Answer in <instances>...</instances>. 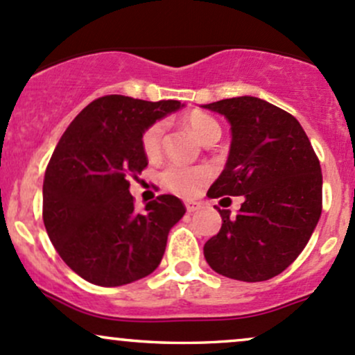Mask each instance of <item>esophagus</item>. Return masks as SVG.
<instances>
[{
    "label": "esophagus",
    "mask_w": 355,
    "mask_h": 355,
    "mask_svg": "<svg viewBox=\"0 0 355 355\" xmlns=\"http://www.w3.org/2000/svg\"><path fill=\"white\" fill-rule=\"evenodd\" d=\"M200 207H202V205L198 204V202H185V209H187V212H189V214L197 212V210Z\"/></svg>",
    "instance_id": "34e87169"
}]
</instances>
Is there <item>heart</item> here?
I'll return each instance as SVG.
<instances>
[{
  "mask_svg": "<svg viewBox=\"0 0 355 355\" xmlns=\"http://www.w3.org/2000/svg\"><path fill=\"white\" fill-rule=\"evenodd\" d=\"M185 124L202 145L220 138L219 123L205 112H192V114L187 116ZM163 135H165V123H162V121L151 124L143 135V150L150 158L158 157L159 151H162ZM209 177L210 171L204 166H185L178 165V163H171L162 173V180L166 189L182 197H192L193 193H197V190L209 180Z\"/></svg>",
  "mask_w": 355,
  "mask_h": 355,
  "instance_id": "1",
  "label": "heart"
}]
</instances>
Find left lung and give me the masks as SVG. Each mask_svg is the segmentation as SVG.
Here are the masks:
<instances>
[{
	"label": "left lung",
	"instance_id": "8db88e82",
	"mask_svg": "<svg viewBox=\"0 0 355 355\" xmlns=\"http://www.w3.org/2000/svg\"><path fill=\"white\" fill-rule=\"evenodd\" d=\"M231 124L224 170L207 196H243L236 217L219 210L220 231L205 243L214 271L264 282L285 271L306 246L322 214V170L302 124L252 96L202 106Z\"/></svg>",
	"mask_w": 355,
	"mask_h": 355
}]
</instances>
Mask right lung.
<instances>
[{
    "label": "right lung",
    "mask_w": 355,
    "mask_h": 355,
    "mask_svg": "<svg viewBox=\"0 0 355 355\" xmlns=\"http://www.w3.org/2000/svg\"><path fill=\"white\" fill-rule=\"evenodd\" d=\"M184 106L104 96L62 135L45 171L44 224L60 258L85 282L121 286L158 268L185 207L178 197L159 196L136 212L130 178L148 165L145 131Z\"/></svg>",
    "instance_id": "obj_1"
}]
</instances>
